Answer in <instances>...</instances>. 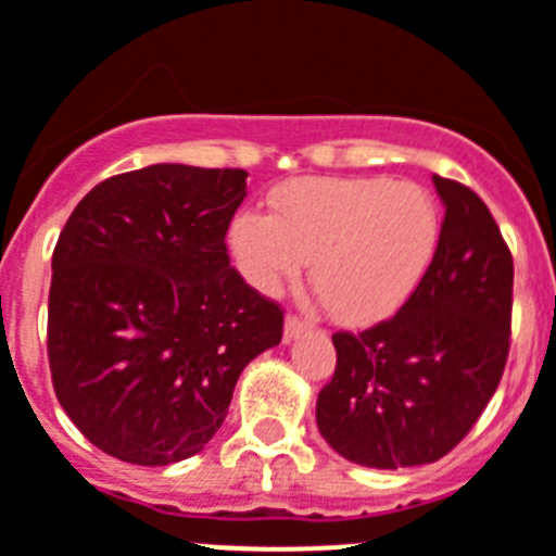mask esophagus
I'll return each mask as SVG.
<instances>
[{
    "label": "esophagus",
    "instance_id": "1",
    "mask_svg": "<svg viewBox=\"0 0 556 556\" xmlns=\"http://www.w3.org/2000/svg\"><path fill=\"white\" fill-rule=\"evenodd\" d=\"M309 328H312V323L304 320V317H299V315L285 317V337H288V339L301 337V333H306Z\"/></svg>",
    "mask_w": 556,
    "mask_h": 556
}]
</instances>
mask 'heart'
<instances>
[{
  "label": "heart",
  "mask_w": 556,
  "mask_h": 556,
  "mask_svg": "<svg viewBox=\"0 0 556 556\" xmlns=\"http://www.w3.org/2000/svg\"><path fill=\"white\" fill-rule=\"evenodd\" d=\"M274 217L236 214L228 244L241 277L277 293L312 261V285L348 326L391 317L438 255L440 208L424 187L391 179H295L271 195Z\"/></svg>",
  "instance_id": "obj_1"
}]
</instances>
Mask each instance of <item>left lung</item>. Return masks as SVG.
Returning a JSON list of instances; mask_svg holds the SVG:
<instances>
[{"mask_svg":"<svg viewBox=\"0 0 556 556\" xmlns=\"http://www.w3.org/2000/svg\"><path fill=\"white\" fill-rule=\"evenodd\" d=\"M445 217L438 255L402 309L337 331V369L317 393V429L377 470L429 465L467 438L503 380L514 257L486 203L434 174Z\"/></svg>","mask_w":556,"mask_h":556,"instance_id":"left-lung-1","label":"left lung"}]
</instances>
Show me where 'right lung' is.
<instances>
[{
	"label": "right lung",
	"instance_id": "right-lung-1",
	"mask_svg": "<svg viewBox=\"0 0 556 556\" xmlns=\"http://www.w3.org/2000/svg\"><path fill=\"white\" fill-rule=\"evenodd\" d=\"M247 170L149 165L100 181L51 261L53 391L91 445L129 465L195 456L285 312L230 266Z\"/></svg>",
	"mask_w": 556,
	"mask_h": 556
}]
</instances>
